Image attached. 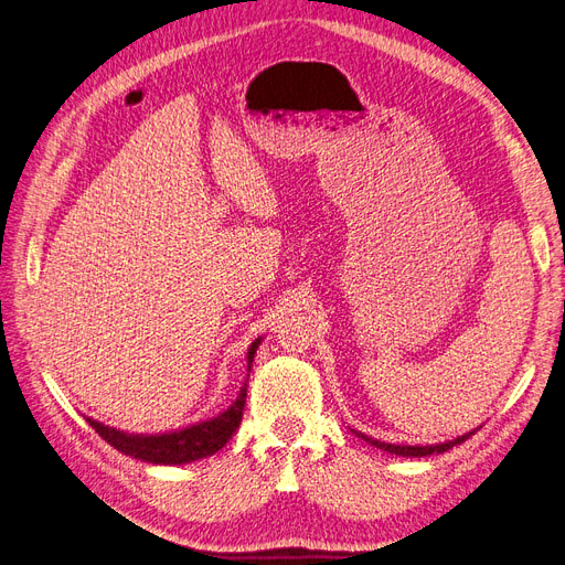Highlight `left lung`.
Instances as JSON below:
<instances>
[{"mask_svg":"<svg viewBox=\"0 0 565 565\" xmlns=\"http://www.w3.org/2000/svg\"><path fill=\"white\" fill-rule=\"evenodd\" d=\"M353 433H356L359 437H363V440H365L367 445L377 447V449H382V451H388V454H395V456L422 458V456H430V454H443V451H447V449H451V447H456V445L466 443L468 437H472V435L477 433V428H475V430H470V433H463V435L454 437V440H447V443H440V445H426V447H416V445H414V447H412V445H391V443L374 440V437H367L365 433H359V430H353Z\"/></svg>","mask_w":565,"mask_h":565,"instance_id":"obj_1","label":"left lung"}]
</instances>
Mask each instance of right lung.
Instances as JSON below:
<instances>
[{
	"label": "right lung",
	"mask_w": 565,
	"mask_h": 565,
	"mask_svg": "<svg viewBox=\"0 0 565 565\" xmlns=\"http://www.w3.org/2000/svg\"><path fill=\"white\" fill-rule=\"evenodd\" d=\"M260 340L263 338L250 342L246 351L248 372H250V365H254ZM244 403H246V384L242 386L237 401L225 412L214 416V419H206V422L185 426L179 430H170V433H156V435L125 433L111 426H104L90 419V416L86 422L95 428V433H99L104 443H109L114 449H118L125 456H132L143 463H156V466H183V463L200 461V458H206V456H214L218 449L227 445L230 437H233V433L242 424Z\"/></svg>",
	"instance_id": "right-lung-1"
}]
</instances>
